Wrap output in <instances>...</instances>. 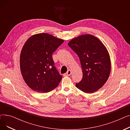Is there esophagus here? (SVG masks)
Segmentation results:
<instances>
[{
	"label": "esophagus",
	"mask_w": 130,
	"mask_h": 130,
	"mask_svg": "<svg viewBox=\"0 0 130 130\" xmlns=\"http://www.w3.org/2000/svg\"><path fill=\"white\" fill-rule=\"evenodd\" d=\"M71 74H72V71H71L70 70H69V71H68L64 74V75H65V76H70Z\"/></svg>",
	"instance_id": "obj_1"
}]
</instances>
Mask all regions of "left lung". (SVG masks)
Segmentation results:
<instances>
[{"label":"left lung","instance_id":"left-lung-1","mask_svg":"<svg viewBox=\"0 0 130 130\" xmlns=\"http://www.w3.org/2000/svg\"><path fill=\"white\" fill-rule=\"evenodd\" d=\"M78 55L83 78L76 86L86 93L98 91L106 82L111 72L110 55L105 46L92 35H83L68 44Z\"/></svg>","mask_w":130,"mask_h":130}]
</instances>
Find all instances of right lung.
<instances>
[{
  "instance_id": "right-lung-1",
  "label": "right lung",
  "mask_w": 130,
  "mask_h": 130,
  "mask_svg": "<svg viewBox=\"0 0 130 130\" xmlns=\"http://www.w3.org/2000/svg\"><path fill=\"white\" fill-rule=\"evenodd\" d=\"M63 42L42 33L32 35L25 43L20 56V70L25 83L32 90L47 93L58 85L62 76L54 66L52 54Z\"/></svg>"
}]
</instances>
